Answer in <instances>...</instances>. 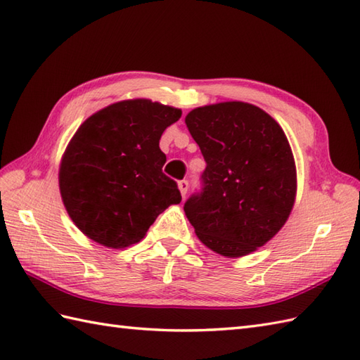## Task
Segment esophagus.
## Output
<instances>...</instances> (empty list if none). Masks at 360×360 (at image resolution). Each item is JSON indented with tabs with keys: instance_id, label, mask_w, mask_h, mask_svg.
<instances>
[{
	"instance_id": "obj_1",
	"label": "esophagus",
	"mask_w": 360,
	"mask_h": 360,
	"mask_svg": "<svg viewBox=\"0 0 360 360\" xmlns=\"http://www.w3.org/2000/svg\"><path fill=\"white\" fill-rule=\"evenodd\" d=\"M178 188H179V191H181V195L182 196H186L187 195V190H188V181H179L178 182Z\"/></svg>"
}]
</instances>
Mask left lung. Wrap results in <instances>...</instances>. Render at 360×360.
<instances>
[{
  "label": "left lung",
  "instance_id": "left-lung-1",
  "mask_svg": "<svg viewBox=\"0 0 360 360\" xmlns=\"http://www.w3.org/2000/svg\"><path fill=\"white\" fill-rule=\"evenodd\" d=\"M186 124L207 162L202 191L184 205L196 236L225 257L256 252L283 227L296 200L285 133L262 108L242 101L196 107Z\"/></svg>",
  "mask_w": 360,
  "mask_h": 360
}]
</instances>
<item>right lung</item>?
<instances>
[{"label":"right lung","mask_w":360,"mask_h":360,"mask_svg":"<svg viewBox=\"0 0 360 360\" xmlns=\"http://www.w3.org/2000/svg\"><path fill=\"white\" fill-rule=\"evenodd\" d=\"M176 107L152 99H125L79 125L60 164L61 199L73 224L108 248L146 236L165 208L181 202L165 176L160 148L164 130L181 118Z\"/></svg>","instance_id":"1"}]
</instances>
